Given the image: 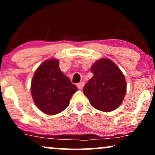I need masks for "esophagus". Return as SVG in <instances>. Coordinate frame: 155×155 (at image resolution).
Wrapping results in <instances>:
<instances>
[{
    "label": "esophagus",
    "instance_id": "obj_1",
    "mask_svg": "<svg viewBox=\"0 0 155 155\" xmlns=\"http://www.w3.org/2000/svg\"><path fill=\"white\" fill-rule=\"evenodd\" d=\"M84 85V82L83 81L80 82H79V83L77 84V87H78V89H79V90H82V89L83 88Z\"/></svg>",
    "mask_w": 155,
    "mask_h": 155
}]
</instances>
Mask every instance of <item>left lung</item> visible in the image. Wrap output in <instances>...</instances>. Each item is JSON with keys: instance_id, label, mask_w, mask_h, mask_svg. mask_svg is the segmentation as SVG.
Listing matches in <instances>:
<instances>
[{"instance_id": "obj_1", "label": "left lung", "mask_w": 155, "mask_h": 155, "mask_svg": "<svg viewBox=\"0 0 155 155\" xmlns=\"http://www.w3.org/2000/svg\"><path fill=\"white\" fill-rule=\"evenodd\" d=\"M93 77L83 92L91 105L102 111H111L119 107L126 92L124 74L109 59L101 58L91 68Z\"/></svg>"}]
</instances>
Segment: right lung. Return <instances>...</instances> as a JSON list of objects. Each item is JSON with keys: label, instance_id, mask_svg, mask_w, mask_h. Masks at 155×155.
<instances>
[{"label": "right lung", "instance_id": "obj_1", "mask_svg": "<svg viewBox=\"0 0 155 155\" xmlns=\"http://www.w3.org/2000/svg\"><path fill=\"white\" fill-rule=\"evenodd\" d=\"M77 90V87L61 71L56 59H49L38 68L31 84L35 104L48 115H54L66 109Z\"/></svg>", "mask_w": 155, "mask_h": 155}]
</instances>
